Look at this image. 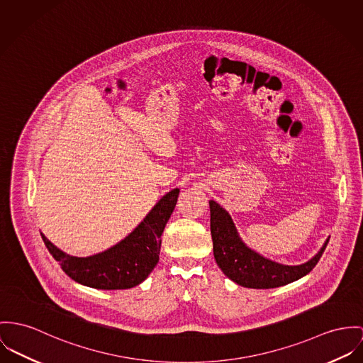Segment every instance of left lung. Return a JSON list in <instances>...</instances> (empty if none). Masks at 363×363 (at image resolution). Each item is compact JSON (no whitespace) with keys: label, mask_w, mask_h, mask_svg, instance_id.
<instances>
[{"label":"left lung","mask_w":363,"mask_h":363,"mask_svg":"<svg viewBox=\"0 0 363 363\" xmlns=\"http://www.w3.org/2000/svg\"><path fill=\"white\" fill-rule=\"evenodd\" d=\"M210 229L214 258L223 274L249 289H274L301 279L320 259L329 239L311 259L298 265H286L261 255L240 238L230 214L217 201L210 200Z\"/></svg>","instance_id":"8db88e82"}]
</instances>
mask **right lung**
Returning a JSON list of instances; mask_svg holds the SVG:
<instances>
[{
  "instance_id": "1",
  "label": "right lung",
  "mask_w": 363,
  "mask_h": 363,
  "mask_svg": "<svg viewBox=\"0 0 363 363\" xmlns=\"http://www.w3.org/2000/svg\"><path fill=\"white\" fill-rule=\"evenodd\" d=\"M178 195V188L169 191L128 236L111 249L94 255L74 257L66 254L51 243L44 233L41 238L65 274L77 283L101 290L131 289L146 279L157 265L162 233L175 208Z\"/></svg>"
}]
</instances>
